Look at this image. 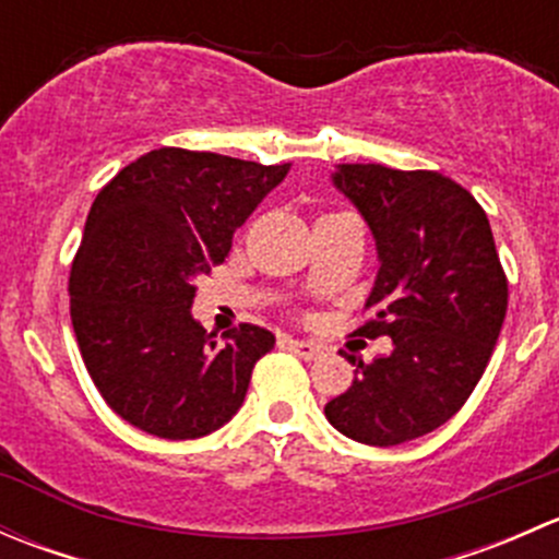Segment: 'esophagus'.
<instances>
[{
  "label": "esophagus",
  "instance_id": "34e87169",
  "mask_svg": "<svg viewBox=\"0 0 559 559\" xmlns=\"http://www.w3.org/2000/svg\"><path fill=\"white\" fill-rule=\"evenodd\" d=\"M289 346L292 352L302 359H319L321 354H324V346H319V343L313 341H289Z\"/></svg>",
  "mask_w": 559,
  "mask_h": 559
}]
</instances>
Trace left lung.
<instances>
[{
    "label": "left lung",
    "instance_id": "8db88e82",
    "mask_svg": "<svg viewBox=\"0 0 559 559\" xmlns=\"http://www.w3.org/2000/svg\"><path fill=\"white\" fill-rule=\"evenodd\" d=\"M335 186L359 207L379 248L362 332L392 352L357 365L324 405L330 425L368 447L427 436L465 405L487 370L509 308V281L484 207L436 170L341 165Z\"/></svg>",
    "mask_w": 559,
    "mask_h": 559
}]
</instances>
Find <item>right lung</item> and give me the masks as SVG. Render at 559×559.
Listing matches in <instances>:
<instances>
[{
  "mask_svg": "<svg viewBox=\"0 0 559 559\" xmlns=\"http://www.w3.org/2000/svg\"><path fill=\"white\" fill-rule=\"evenodd\" d=\"M289 173L211 151L156 148L123 167L88 211L70 270L78 348L105 403L148 436L189 441L227 425L273 348L264 326L191 319L197 278Z\"/></svg>",
  "mask_w": 559,
  "mask_h": 559,
  "instance_id": "obj_1",
  "label": "right lung"
}]
</instances>
